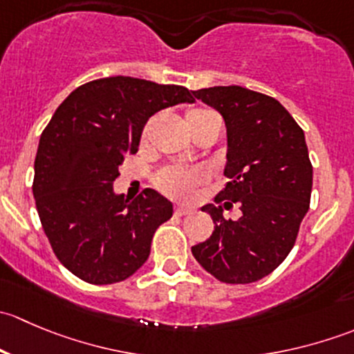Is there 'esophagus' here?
Listing matches in <instances>:
<instances>
[{"instance_id":"1","label":"esophagus","mask_w":354,"mask_h":354,"mask_svg":"<svg viewBox=\"0 0 354 354\" xmlns=\"http://www.w3.org/2000/svg\"><path fill=\"white\" fill-rule=\"evenodd\" d=\"M174 214H176V216H188V214H192V209L190 207L178 205L176 209H174Z\"/></svg>"}]
</instances>
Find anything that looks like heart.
<instances>
[{"label": "heart", "instance_id": "1", "mask_svg": "<svg viewBox=\"0 0 354 354\" xmlns=\"http://www.w3.org/2000/svg\"><path fill=\"white\" fill-rule=\"evenodd\" d=\"M217 116L214 111L194 108L187 111V124L188 128L197 127L202 121L209 120V118ZM205 181V173L203 171H185V169H166L159 174L157 178V187L164 192V194L171 195L176 198H188L194 194L195 187Z\"/></svg>", "mask_w": 354, "mask_h": 354}]
</instances>
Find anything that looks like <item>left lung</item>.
Wrapping results in <instances>:
<instances>
[{"instance_id": "8db88e82", "label": "left lung", "mask_w": 354, "mask_h": 354, "mask_svg": "<svg viewBox=\"0 0 354 354\" xmlns=\"http://www.w3.org/2000/svg\"><path fill=\"white\" fill-rule=\"evenodd\" d=\"M194 95L224 118L230 181L216 203L202 207L216 226L192 253L223 283H255L283 263L308 212L313 169L305 133L279 101L240 85L200 88ZM233 203L241 219L224 220L222 209Z\"/></svg>"}]
</instances>
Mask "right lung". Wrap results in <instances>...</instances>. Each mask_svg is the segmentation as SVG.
<instances>
[{
    "label": "right lung",
    "mask_w": 354,
    "mask_h": 354,
    "mask_svg": "<svg viewBox=\"0 0 354 354\" xmlns=\"http://www.w3.org/2000/svg\"><path fill=\"white\" fill-rule=\"evenodd\" d=\"M195 102L188 88L108 77L75 88L42 131L34 162L35 207L59 262L91 284L137 272L173 203L147 188L135 200L114 194L124 156L135 154L157 111Z\"/></svg>",
    "instance_id": "obj_1"
}]
</instances>
